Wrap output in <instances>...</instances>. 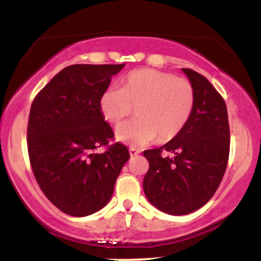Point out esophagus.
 <instances>
[{
  "label": "esophagus",
  "instance_id": "esophagus-1",
  "mask_svg": "<svg viewBox=\"0 0 261 261\" xmlns=\"http://www.w3.org/2000/svg\"><path fill=\"white\" fill-rule=\"evenodd\" d=\"M128 152H130V155H136V154L140 153V149L130 147V148H128Z\"/></svg>",
  "mask_w": 261,
  "mask_h": 261
}]
</instances>
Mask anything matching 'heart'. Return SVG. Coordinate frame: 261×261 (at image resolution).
I'll list each match as a JSON object with an SVG mask.
<instances>
[{"label":"heart","instance_id":"heart-1","mask_svg":"<svg viewBox=\"0 0 261 261\" xmlns=\"http://www.w3.org/2000/svg\"><path fill=\"white\" fill-rule=\"evenodd\" d=\"M194 87L184 77L153 68L133 71L121 88H109L100 98V110L110 124L119 125L134 113L139 118L121 125L116 139L134 147L173 140L180 134L194 108Z\"/></svg>","mask_w":261,"mask_h":261}]
</instances>
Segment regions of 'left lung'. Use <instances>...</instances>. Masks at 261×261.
I'll use <instances>...</instances> for the list:
<instances>
[{"label":"left lung","instance_id":"obj_1","mask_svg":"<svg viewBox=\"0 0 261 261\" xmlns=\"http://www.w3.org/2000/svg\"><path fill=\"white\" fill-rule=\"evenodd\" d=\"M182 71L195 94L190 118L168 143L143 151L149 163L143 191L152 205L175 216L196 211L214 196L226 172L230 142L222 95L205 76Z\"/></svg>","mask_w":261,"mask_h":261}]
</instances>
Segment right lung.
<instances>
[{
	"mask_svg": "<svg viewBox=\"0 0 261 261\" xmlns=\"http://www.w3.org/2000/svg\"><path fill=\"white\" fill-rule=\"evenodd\" d=\"M124 65H71L35 95L27 145L31 167L44 195L74 217L99 211L113 195L127 147L114 141L100 98ZM106 147L103 154L95 149Z\"/></svg>",
	"mask_w": 261,
	"mask_h": 261,
	"instance_id": "add662e5",
	"label": "right lung"
}]
</instances>
